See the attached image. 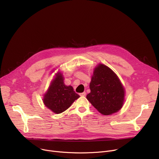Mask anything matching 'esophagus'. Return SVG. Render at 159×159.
<instances>
[{"mask_svg": "<svg viewBox=\"0 0 159 159\" xmlns=\"http://www.w3.org/2000/svg\"><path fill=\"white\" fill-rule=\"evenodd\" d=\"M86 92H83V93H80V96H81V97H84L85 95H86Z\"/></svg>", "mask_w": 159, "mask_h": 159, "instance_id": "1", "label": "esophagus"}]
</instances>
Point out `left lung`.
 <instances>
[{
    "label": "left lung",
    "mask_w": 159,
    "mask_h": 159,
    "mask_svg": "<svg viewBox=\"0 0 159 159\" xmlns=\"http://www.w3.org/2000/svg\"><path fill=\"white\" fill-rule=\"evenodd\" d=\"M86 98L98 112L109 115L119 111L124 102L125 89L119 78L103 64L94 68Z\"/></svg>",
    "instance_id": "8db88e82"
}]
</instances>
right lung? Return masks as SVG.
<instances>
[{"label":"right lung","mask_w":159,"mask_h":159,"mask_svg":"<svg viewBox=\"0 0 159 159\" xmlns=\"http://www.w3.org/2000/svg\"><path fill=\"white\" fill-rule=\"evenodd\" d=\"M79 97L71 86L64 84L62 73L58 71L44 95L43 102L52 112L59 114L68 109Z\"/></svg>","instance_id":"1"}]
</instances>
